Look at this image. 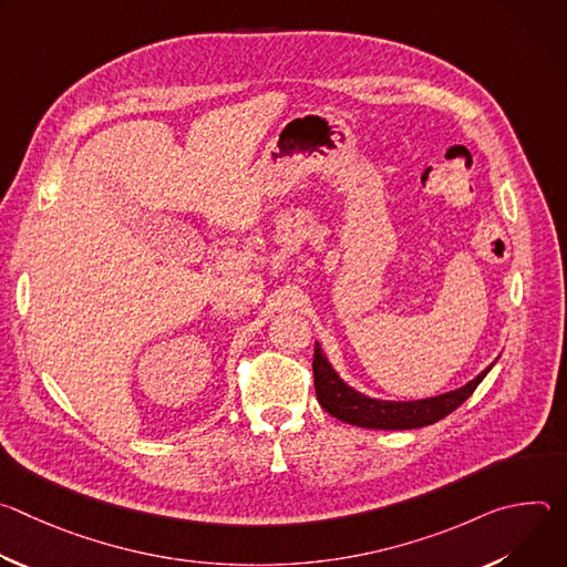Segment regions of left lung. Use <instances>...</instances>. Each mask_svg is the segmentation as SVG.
Instances as JSON below:
<instances>
[{
    "label": "left lung",
    "mask_w": 567,
    "mask_h": 567,
    "mask_svg": "<svg viewBox=\"0 0 567 567\" xmlns=\"http://www.w3.org/2000/svg\"><path fill=\"white\" fill-rule=\"evenodd\" d=\"M492 365L484 372H480L466 385L444 392L440 396L420 399V401H379L343 383L339 374L332 370V365L328 363V359L322 357L318 343L313 348V363H311L313 388H316L320 406L326 409L332 417L346 424L361 426V429H379V431H406V429H420V426L440 422L442 417L451 415L457 406H462V403L473 394V390L480 385V381L487 377Z\"/></svg>",
    "instance_id": "8db88e82"
}]
</instances>
